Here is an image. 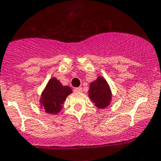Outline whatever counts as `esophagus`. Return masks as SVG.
<instances>
[{
  "mask_svg": "<svg viewBox=\"0 0 161 161\" xmlns=\"http://www.w3.org/2000/svg\"><path fill=\"white\" fill-rule=\"evenodd\" d=\"M74 92H75V93H80V92H82V88L81 87H76V88L74 89Z\"/></svg>",
  "mask_w": 161,
  "mask_h": 161,
  "instance_id": "obj_1",
  "label": "esophagus"
}]
</instances>
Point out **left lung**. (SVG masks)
Segmentation results:
<instances>
[{
  "mask_svg": "<svg viewBox=\"0 0 161 161\" xmlns=\"http://www.w3.org/2000/svg\"><path fill=\"white\" fill-rule=\"evenodd\" d=\"M111 96L110 88L104 78L97 77L94 82L90 83L89 97L99 108H104L108 105Z\"/></svg>",
  "mask_w": 161,
  "mask_h": 161,
  "instance_id": "8db88e82",
  "label": "left lung"
}]
</instances>
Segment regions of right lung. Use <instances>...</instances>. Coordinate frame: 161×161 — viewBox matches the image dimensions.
Listing matches in <instances>:
<instances>
[{
    "mask_svg": "<svg viewBox=\"0 0 161 161\" xmlns=\"http://www.w3.org/2000/svg\"><path fill=\"white\" fill-rule=\"evenodd\" d=\"M71 93L72 90L69 86H63L60 81L53 78L42 94L41 106L48 113H58L62 109L64 101Z\"/></svg>",
    "mask_w": 161,
    "mask_h": 161,
    "instance_id": "right-lung-1",
    "label": "right lung"
}]
</instances>
